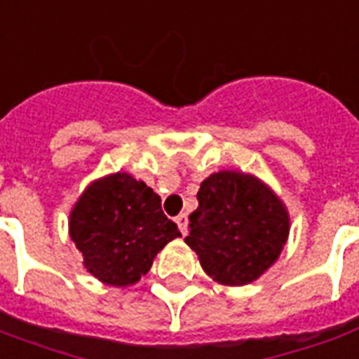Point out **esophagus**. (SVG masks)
<instances>
[{"mask_svg": "<svg viewBox=\"0 0 359 359\" xmlns=\"http://www.w3.org/2000/svg\"><path fill=\"white\" fill-rule=\"evenodd\" d=\"M176 224H177V228H180V231H182L183 235L187 233V224H189L187 215H185V213L177 215V217H176Z\"/></svg>", "mask_w": 359, "mask_h": 359, "instance_id": "34e87169", "label": "esophagus"}]
</instances>
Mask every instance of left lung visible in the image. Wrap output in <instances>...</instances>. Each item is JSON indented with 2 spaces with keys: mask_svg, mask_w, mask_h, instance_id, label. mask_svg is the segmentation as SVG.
<instances>
[{
  "mask_svg": "<svg viewBox=\"0 0 359 359\" xmlns=\"http://www.w3.org/2000/svg\"><path fill=\"white\" fill-rule=\"evenodd\" d=\"M196 198L185 243L198 254L203 271L224 285L257 280L287 241L283 203L259 180L231 170L209 176Z\"/></svg>",
  "mask_w": 359,
  "mask_h": 359,
  "instance_id": "8db88e82",
  "label": "left lung"
}]
</instances>
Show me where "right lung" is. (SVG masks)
<instances>
[{
  "mask_svg": "<svg viewBox=\"0 0 359 359\" xmlns=\"http://www.w3.org/2000/svg\"><path fill=\"white\" fill-rule=\"evenodd\" d=\"M180 235L161 198L126 172L88 185L70 215V237L87 271L116 287L139 282L157 252Z\"/></svg>",
  "mask_w": 359,
  "mask_h": 359,
  "instance_id": "1",
  "label": "right lung"
}]
</instances>
